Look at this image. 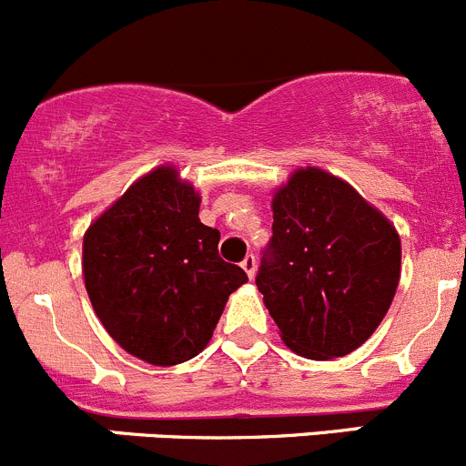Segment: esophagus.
Masks as SVG:
<instances>
[{
    "instance_id": "esophagus-1",
    "label": "esophagus",
    "mask_w": 466,
    "mask_h": 466,
    "mask_svg": "<svg viewBox=\"0 0 466 466\" xmlns=\"http://www.w3.org/2000/svg\"><path fill=\"white\" fill-rule=\"evenodd\" d=\"M241 268L246 270V275L248 278H255V270H257V259H255V255H248L246 259L241 261Z\"/></svg>"
}]
</instances>
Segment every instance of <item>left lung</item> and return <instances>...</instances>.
Listing matches in <instances>:
<instances>
[{
    "label": "left lung",
    "instance_id": "8db88e82",
    "mask_svg": "<svg viewBox=\"0 0 466 466\" xmlns=\"http://www.w3.org/2000/svg\"><path fill=\"white\" fill-rule=\"evenodd\" d=\"M273 237L257 289L293 353L334 360L385 319L400 279V237L382 211L332 173L293 170L273 193Z\"/></svg>",
    "mask_w": 466,
    "mask_h": 466
}]
</instances>
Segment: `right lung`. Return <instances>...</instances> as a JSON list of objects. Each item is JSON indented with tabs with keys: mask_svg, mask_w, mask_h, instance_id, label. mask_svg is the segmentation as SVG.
<instances>
[{
	"mask_svg": "<svg viewBox=\"0 0 466 466\" xmlns=\"http://www.w3.org/2000/svg\"><path fill=\"white\" fill-rule=\"evenodd\" d=\"M200 193L175 166L132 184L84 234V284L113 341L155 367L196 358L229 293L248 282L198 218Z\"/></svg>",
	"mask_w": 466,
	"mask_h": 466,
	"instance_id": "1",
	"label": "right lung"
}]
</instances>
